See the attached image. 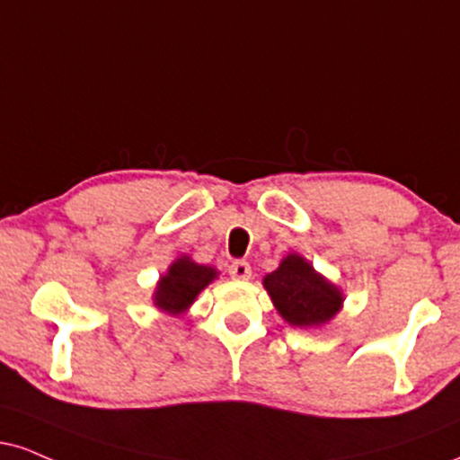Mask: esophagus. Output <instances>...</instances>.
I'll list each match as a JSON object with an SVG mask.
<instances>
[{
	"label": "esophagus",
	"mask_w": 460,
	"mask_h": 460,
	"mask_svg": "<svg viewBox=\"0 0 460 460\" xmlns=\"http://www.w3.org/2000/svg\"><path fill=\"white\" fill-rule=\"evenodd\" d=\"M251 265L246 261H234L229 265V276L234 280H248L251 279Z\"/></svg>",
	"instance_id": "34e87169"
}]
</instances>
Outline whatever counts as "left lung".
<instances>
[{"mask_svg": "<svg viewBox=\"0 0 460 460\" xmlns=\"http://www.w3.org/2000/svg\"><path fill=\"white\" fill-rule=\"evenodd\" d=\"M270 300L291 328H321L342 311L345 293L300 252H289L263 276Z\"/></svg>", "mask_w": 460, "mask_h": 460, "instance_id": "obj_1", "label": "left lung"}]
</instances>
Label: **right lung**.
I'll use <instances>...</instances> for the list:
<instances>
[{"label": "right lung", "mask_w": 460, "mask_h": 460, "mask_svg": "<svg viewBox=\"0 0 460 460\" xmlns=\"http://www.w3.org/2000/svg\"><path fill=\"white\" fill-rule=\"evenodd\" d=\"M218 274V270L212 265L197 263L190 254H180L175 261H171L167 272L158 279L156 289L152 293L154 306L171 317H180L188 313L199 293L212 285Z\"/></svg>", "instance_id": "add662e5"}]
</instances>
